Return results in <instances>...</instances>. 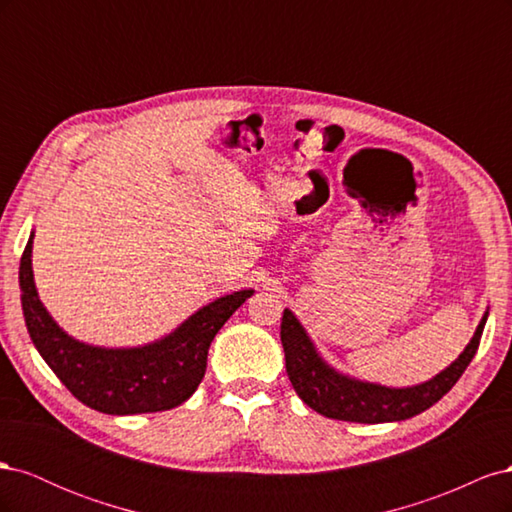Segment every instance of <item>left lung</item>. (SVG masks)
Segmentation results:
<instances>
[{
  "mask_svg": "<svg viewBox=\"0 0 512 512\" xmlns=\"http://www.w3.org/2000/svg\"><path fill=\"white\" fill-rule=\"evenodd\" d=\"M485 322L487 314L480 320L472 342L451 367H446L442 374L425 384L412 386V389H386L380 384L359 382L337 374L335 369L320 359L290 309H284L280 335L286 354L288 378L294 391L309 408L322 416L337 418V421L376 425L406 421L410 416L425 412L451 391L474 359Z\"/></svg>",
  "mask_w": 512,
  "mask_h": 512,
  "instance_id": "left-lung-1",
  "label": "left lung"
}]
</instances>
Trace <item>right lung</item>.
<instances>
[{
	"instance_id": "right-lung-1",
	"label": "right lung",
	"mask_w": 512,
	"mask_h": 512,
	"mask_svg": "<svg viewBox=\"0 0 512 512\" xmlns=\"http://www.w3.org/2000/svg\"><path fill=\"white\" fill-rule=\"evenodd\" d=\"M29 237L19 267L29 337L40 356L81 404L104 414L162 412L183 404L207 369V352L224 322L254 290H241L198 309L156 344L128 350L85 346L61 331L38 299Z\"/></svg>"
}]
</instances>
